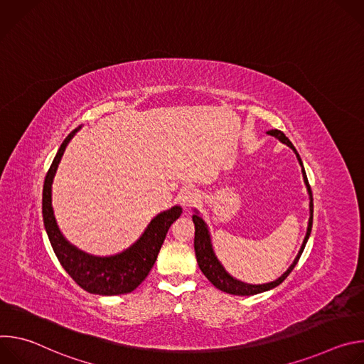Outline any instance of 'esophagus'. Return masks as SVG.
Masks as SVG:
<instances>
[{"label": "esophagus", "instance_id": "1", "mask_svg": "<svg viewBox=\"0 0 364 364\" xmlns=\"http://www.w3.org/2000/svg\"><path fill=\"white\" fill-rule=\"evenodd\" d=\"M178 198H180V203H181L184 207H190V205H193V204L197 201L198 193H197V190L193 188V187H186V188H183V190L180 191Z\"/></svg>", "mask_w": 364, "mask_h": 364}]
</instances>
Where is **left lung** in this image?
<instances>
[{
    "instance_id": "1",
    "label": "left lung",
    "mask_w": 364,
    "mask_h": 364,
    "mask_svg": "<svg viewBox=\"0 0 364 364\" xmlns=\"http://www.w3.org/2000/svg\"><path fill=\"white\" fill-rule=\"evenodd\" d=\"M269 135L278 138L281 142L287 144L288 146H291L295 154H296V159L302 167V161L299 159V155L296 152V149L294 148L292 142L285 136V134L279 129H271L268 131ZM302 176H304V181L306 184V188H308V193H309V220H308V229H306V235H305V239L302 242V246L295 257V261L292 262V265L288 268V271L281 277L278 278L277 281L274 282H269V284H264V285H249V284H243L235 278H232L225 269L223 267L220 265V262L218 261V257L215 256L213 253V249H212V243H210V236H209V232H207V228H205V223L203 222V219L196 213L193 215V222H194V228H196V232H194V252H196V257H197V264L201 269V272L204 274V277L209 279L216 288H219L220 291L223 292H228V294H233V295H255V294H259V292H264V291H268V289H272L275 287H278L281 282L285 281V278L291 274V271L295 268V265L298 264L299 257L302 255V250L305 247V243L309 237V233H311V228H313V213H314V204H313V193H311V187L308 184V178H306V174H305V170L302 167Z\"/></svg>"
}]
</instances>
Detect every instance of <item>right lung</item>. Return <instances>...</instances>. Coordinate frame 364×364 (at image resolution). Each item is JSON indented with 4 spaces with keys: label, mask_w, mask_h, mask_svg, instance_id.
I'll list each match as a JSON object with an SVG mask.
<instances>
[{
    "label": "right lung",
    "mask_w": 364,
    "mask_h": 364,
    "mask_svg": "<svg viewBox=\"0 0 364 364\" xmlns=\"http://www.w3.org/2000/svg\"><path fill=\"white\" fill-rule=\"evenodd\" d=\"M75 132H77V129L72 131L62 142L44 178L43 220L48 240L65 271L85 291L97 295H121L132 292L146 278L157 261L170 226L181 215V207L174 205L173 209L154 218L139 240L119 255L97 257L72 246L60 233L53 215L51 183H53L65 148Z\"/></svg>",
    "instance_id": "1"
}]
</instances>
